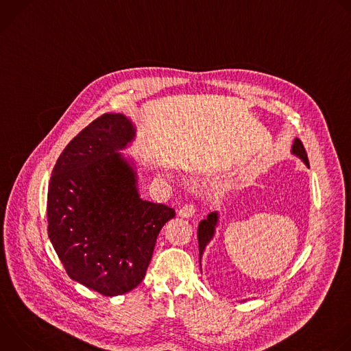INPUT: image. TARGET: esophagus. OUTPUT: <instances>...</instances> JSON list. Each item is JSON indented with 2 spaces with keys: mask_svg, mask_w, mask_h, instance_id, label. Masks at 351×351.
Returning <instances> with one entry per match:
<instances>
[{
  "mask_svg": "<svg viewBox=\"0 0 351 351\" xmlns=\"http://www.w3.org/2000/svg\"><path fill=\"white\" fill-rule=\"evenodd\" d=\"M195 213V206L194 204H186L179 210V217L182 218H190Z\"/></svg>",
  "mask_w": 351,
  "mask_h": 351,
  "instance_id": "esophagus-1",
  "label": "esophagus"
}]
</instances>
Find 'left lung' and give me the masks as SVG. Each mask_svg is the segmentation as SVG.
Segmentation results:
<instances>
[{"mask_svg": "<svg viewBox=\"0 0 351 351\" xmlns=\"http://www.w3.org/2000/svg\"><path fill=\"white\" fill-rule=\"evenodd\" d=\"M291 154L297 158L302 160L308 168V157L306 153V148L303 145V143L300 141L298 138H294L293 145H291ZM219 222V213L214 211L211 214H208V217L206 219H203L202 222L198 223V230H197V237H198V250H199V265H202V257L204 254V250L208 245V243L214 239L215 234V229L218 226Z\"/></svg>", "mask_w": 351, "mask_h": 351, "instance_id": "left-lung-1", "label": "left lung"}]
</instances>
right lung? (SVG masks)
<instances>
[{
    "mask_svg": "<svg viewBox=\"0 0 351 351\" xmlns=\"http://www.w3.org/2000/svg\"><path fill=\"white\" fill-rule=\"evenodd\" d=\"M134 137L128 117L97 118L65 147L47 194L48 237L68 275L110 297L143 280L160 230L175 217L140 197L136 165L119 153Z\"/></svg>",
    "mask_w": 351,
    "mask_h": 351,
    "instance_id": "1",
    "label": "right lung"
}]
</instances>
